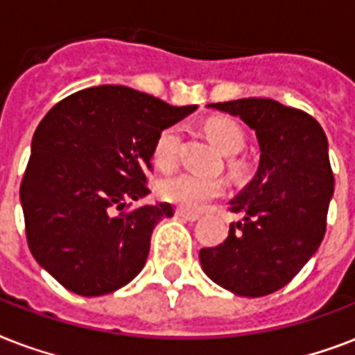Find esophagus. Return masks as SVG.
<instances>
[{
    "label": "esophagus",
    "mask_w": 355,
    "mask_h": 355,
    "mask_svg": "<svg viewBox=\"0 0 355 355\" xmlns=\"http://www.w3.org/2000/svg\"><path fill=\"white\" fill-rule=\"evenodd\" d=\"M175 216L180 217V219H184V221H189L193 223L199 219V214H193V211H188V210H182V208H177L175 210Z\"/></svg>",
    "instance_id": "1"
}]
</instances>
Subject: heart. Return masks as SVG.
Wrapping results in <instances>:
<instances>
[{
    "mask_svg": "<svg viewBox=\"0 0 355 355\" xmlns=\"http://www.w3.org/2000/svg\"><path fill=\"white\" fill-rule=\"evenodd\" d=\"M205 130L208 138L225 153L236 155L245 147V132L234 119L211 118L206 121ZM182 134L178 127H166L155 139L153 162L162 171H169L177 166ZM225 191V184L219 178L199 177L193 173H178L162 178L156 184V195L166 202L177 205L184 210H200L210 200L217 199Z\"/></svg>",
    "mask_w": 355,
    "mask_h": 355,
    "instance_id": "1",
    "label": "heart"
}]
</instances>
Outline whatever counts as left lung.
Listing matches in <instances>:
<instances>
[{"instance_id": "left-lung-1", "label": "left lung", "mask_w": 355, "mask_h": 355, "mask_svg": "<svg viewBox=\"0 0 355 355\" xmlns=\"http://www.w3.org/2000/svg\"><path fill=\"white\" fill-rule=\"evenodd\" d=\"M239 116L258 136L256 177L230 200L243 221L221 245L200 248L202 270L239 297H265L298 275L326 232L334 195L328 139L309 114L272 99L210 105Z\"/></svg>"}]
</instances>
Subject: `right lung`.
Returning <instances> with one entry per match:
<instances>
[{
	"instance_id": "obj_1",
	"label": "right lung",
	"mask_w": 355,
	"mask_h": 355,
	"mask_svg": "<svg viewBox=\"0 0 355 355\" xmlns=\"http://www.w3.org/2000/svg\"><path fill=\"white\" fill-rule=\"evenodd\" d=\"M193 110L105 85L75 92L44 116L19 199L31 252L58 284L101 297L144 269L150 234L173 206H125L149 193L156 136Z\"/></svg>"
}]
</instances>
